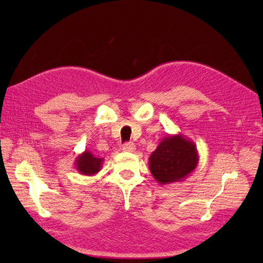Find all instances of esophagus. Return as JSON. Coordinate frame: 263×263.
Instances as JSON below:
<instances>
[{"label":"esophagus","instance_id":"1","mask_svg":"<svg viewBox=\"0 0 263 263\" xmlns=\"http://www.w3.org/2000/svg\"><path fill=\"white\" fill-rule=\"evenodd\" d=\"M123 150L127 153H135L136 152V144L132 142H127L123 144Z\"/></svg>","mask_w":263,"mask_h":263}]
</instances>
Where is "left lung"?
<instances>
[{"label":"left lung","instance_id":"left-lung-1","mask_svg":"<svg viewBox=\"0 0 263 263\" xmlns=\"http://www.w3.org/2000/svg\"><path fill=\"white\" fill-rule=\"evenodd\" d=\"M198 164L197 146L182 135L164 137L149 157V170L160 185L183 181Z\"/></svg>","mask_w":263,"mask_h":263}]
</instances>
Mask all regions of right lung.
I'll return each mask as SVG.
<instances>
[{
  "label": "right lung",
  "instance_id": "obj_1",
  "mask_svg": "<svg viewBox=\"0 0 263 263\" xmlns=\"http://www.w3.org/2000/svg\"><path fill=\"white\" fill-rule=\"evenodd\" d=\"M104 158H98L89 150H85L76 158L74 166L77 171L82 175L92 176L102 170Z\"/></svg>",
  "mask_w": 263,
  "mask_h": 263
}]
</instances>
